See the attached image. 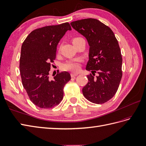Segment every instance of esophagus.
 <instances>
[{"label": "esophagus", "mask_w": 146, "mask_h": 146, "mask_svg": "<svg viewBox=\"0 0 146 146\" xmlns=\"http://www.w3.org/2000/svg\"><path fill=\"white\" fill-rule=\"evenodd\" d=\"M78 74V73H71V76H72V78H74Z\"/></svg>", "instance_id": "34e87169"}]
</instances>
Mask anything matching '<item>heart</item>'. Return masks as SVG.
<instances>
[{
	"instance_id": "1",
	"label": "heart",
	"mask_w": 146,
	"mask_h": 146,
	"mask_svg": "<svg viewBox=\"0 0 146 146\" xmlns=\"http://www.w3.org/2000/svg\"><path fill=\"white\" fill-rule=\"evenodd\" d=\"M81 39H83L82 37H74L72 39V42L73 44L76 41L79 40ZM81 60L80 58H75V59H72L66 62L64 65H63V68L66 70H70V71H73V72H77L80 70V64L79 63Z\"/></svg>"
}]
</instances>
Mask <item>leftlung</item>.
<instances>
[{
  "label": "left lung",
  "instance_id": "8db88e82",
  "mask_svg": "<svg viewBox=\"0 0 146 146\" xmlns=\"http://www.w3.org/2000/svg\"><path fill=\"white\" fill-rule=\"evenodd\" d=\"M70 24L86 37L89 46L86 70L91 71L93 75L87 76L88 83L83 88V94L92 103H105L116 94L122 77V57L118 40L109 27L94 18ZM96 70L99 76L94 78Z\"/></svg>",
  "mask_w": 146,
  "mask_h": 146
}]
</instances>
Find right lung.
Here are the masks:
<instances>
[{"label": "right lung", "mask_w": 146, "mask_h": 146, "mask_svg": "<svg viewBox=\"0 0 146 146\" xmlns=\"http://www.w3.org/2000/svg\"><path fill=\"white\" fill-rule=\"evenodd\" d=\"M71 30L68 23L36 29L22 44L20 59L22 84L31 102L41 109L58 105L63 97V88L71 80L67 72L57 74L54 80L48 76L59 41Z\"/></svg>", "instance_id": "1"}]
</instances>
